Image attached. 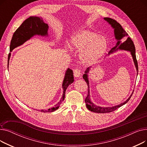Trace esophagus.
Returning a JSON list of instances; mask_svg holds the SVG:
<instances>
[{"instance_id":"1","label":"esophagus","mask_w":147,"mask_h":147,"mask_svg":"<svg viewBox=\"0 0 147 147\" xmlns=\"http://www.w3.org/2000/svg\"><path fill=\"white\" fill-rule=\"evenodd\" d=\"M81 71L80 69L79 68H76V69H74V76L76 77V78H78L81 74Z\"/></svg>"}]
</instances>
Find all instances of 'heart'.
Here are the masks:
<instances>
[{
  "instance_id": "1",
  "label": "heart",
  "mask_w": 147,
  "mask_h": 147,
  "mask_svg": "<svg viewBox=\"0 0 147 147\" xmlns=\"http://www.w3.org/2000/svg\"><path fill=\"white\" fill-rule=\"evenodd\" d=\"M71 47L80 52V58L84 63H94L101 58L107 49V42L102 37L87 30H81L71 37Z\"/></svg>"
}]
</instances>
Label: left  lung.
<instances>
[{
  "mask_svg": "<svg viewBox=\"0 0 147 147\" xmlns=\"http://www.w3.org/2000/svg\"><path fill=\"white\" fill-rule=\"evenodd\" d=\"M104 20L107 21L108 22H109V24H111V26L113 27V28H114V35L115 37L116 38L117 40V43L115 45V46L113 48H112L110 51H109V54L114 52V51H117L118 49H121V50H126L130 51L131 54H132V56L133 57V59L134 61V63L136 68L137 72L138 73V62L136 60V54H135V47L134 43L133 41L132 40L131 38L128 37L127 38V39L123 42V40H121L123 37H125V36H127V33L126 32V31L119 24L117 21H115V20H113L110 18H104ZM89 68H88L86 71H85V74H84L83 76V78L84 80H85L88 84V95L85 99V102L86 104V107L88 108V109L90 110V111H93L94 113H110L112 111H115V110H117L119 109V107L121 106L125 105L126 104L130 99L131 96H132V94L130 96V97L126 100L125 102L123 103L120 104V105L112 107H99L94 105L93 103H92L90 99V95H89V81H88V74L87 73L89 72ZM134 93V92H133Z\"/></svg>",
  "mask_w": 147,
  "mask_h": 147,
  "instance_id": "8db88e82",
  "label": "left lung"
}]
</instances>
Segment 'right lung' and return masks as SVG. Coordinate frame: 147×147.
Masks as SVG:
<instances>
[{"label": "right lung", "mask_w": 147, "mask_h": 147, "mask_svg": "<svg viewBox=\"0 0 147 147\" xmlns=\"http://www.w3.org/2000/svg\"><path fill=\"white\" fill-rule=\"evenodd\" d=\"M48 25L45 23L42 20L37 17H30L26 19L22 24L14 32L11 39L10 45V51L11 52L13 49L18 46L22 45L25 42L28 40L31 37L34 35L47 36L48 35ZM11 56V53H9L8 63L7 67L9 65V60ZM74 82L73 72L72 69L68 68L66 71L65 78L63 83V88L64 89L63 95L59 102L55 105V107L49 109L48 110H41L43 113H50L57 110L62 101H64L65 98V92L67 87Z\"/></svg>", "instance_id": "obj_1"}]
</instances>
